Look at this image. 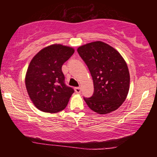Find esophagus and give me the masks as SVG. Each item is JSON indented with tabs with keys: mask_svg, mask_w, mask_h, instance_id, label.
<instances>
[{
	"mask_svg": "<svg viewBox=\"0 0 157 157\" xmlns=\"http://www.w3.org/2000/svg\"><path fill=\"white\" fill-rule=\"evenodd\" d=\"M75 91L76 92L77 94H79V93H81V88L80 87H76L75 88Z\"/></svg>",
	"mask_w": 157,
	"mask_h": 157,
	"instance_id": "obj_1",
	"label": "esophagus"
}]
</instances>
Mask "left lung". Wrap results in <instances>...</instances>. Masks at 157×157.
<instances>
[{
	"label": "left lung",
	"mask_w": 157,
	"mask_h": 157,
	"mask_svg": "<svg viewBox=\"0 0 157 157\" xmlns=\"http://www.w3.org/2000/svg\"><path fill=\"white\" fill-rule=\"evenodd\" d=\"M77 51L94 82L93 95L83 97L88 106L100 114L117 110L129 90L130 76L125 61L116 49L101 41L83 45Z\"/></svg>",
	"instance_id": "8db88e82"
}]
</instances>
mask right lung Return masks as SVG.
<instances>
[{
	"label": "right lung",
	"mask_w": 157,
	"mask_h": 157,
	"mask_svg": "<svg viewBox=\"0 0 157 157\" xmlns=\"http://www.w3.org/2000/svg\"><path fill=\"white\" fill-rule=\"evenodd\" d=\"M74 53V48L55 44L42 49L31 60L25 76V86L39 110L56 113L67 106L74 90L66 86L61 68Z\"/></svg>",
	"instance_id": "right-lung-1"
}]
</instances>
